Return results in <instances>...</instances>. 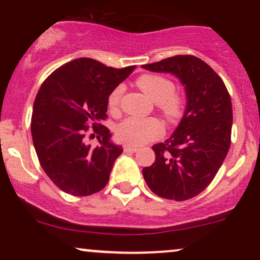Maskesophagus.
Wrapping results in <instances>:
<instances>
[{
    "instance_id": "1",
    "label": "esophagus",
    "mask_w": 260,
    "mask_h": 260,
    "mask_svg": "<svg viewBox=\"0 0 260 260\" xmlns=\"http://www.w3.org/2000/svg\"><path fill=\"white\" fill-rule=\"evenodd\" d=\"M123 150L126 151V153H136V151H138V148L133 147V145H129V144H124Z\"/></svg>"
}]
</instances>
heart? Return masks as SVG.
Here are the masks:
<instances>
[{
	"label": "heart",
	"mask_w": 260,
	"mask_h": 260,
	"mask_svg": "<svg viewBox=\"0 0 260 260\" xmlns=\"http://www.w3.org/2000/svg\"><path fill=\"white\" fill-rule=\"evenodd\" d=\"M136 84L154 103L170 123H175L183 116L184 99L174 91L171 80L157 74H143L136 80ZM122 86H116L107 98L110 110H116L120 105ZM162 133V126L156 118L128 117L116 128V136L123 143L131 145H142L156 139Z\"/></svg>",
	"instance_id": "b5f03b06"
}]
</instances>
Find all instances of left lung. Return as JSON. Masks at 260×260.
Here are the masks:
<instances>
[{"label":"left lung","instance_id":"8db88e82","mask_svg":"<svg viewBox=\"0 0 260 260\" xmlns=\"http://www.w3.org/2000/svg\"><path fill=\"white\" fill-rule=\"evenodd\" d=\"M151 72L171 73L186 89L183 117L169 139L155 144V162L143 169L156 196L187 201L214 180L231 144L232 104L222 79L192 55H177L142 66Z\"/></svg>","mask_w":260,"mask_h":260}]
</instances>
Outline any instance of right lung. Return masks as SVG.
Segmentation results:
<instances>
[{"instance_id":"obj_1","label":"right lung","mask_w":260,"mask_h":260,"mask_svg":"<svg viewBox=\"0 0 260 260\" xmlns=\"http://www.w3.org/2000/svg\"><path fill=\"white\" fill-rule=\"evenodd\" d=\"M134 68L77 58L57 68L39 89L31 115L32 143L45 174L68 194H94L109 182L123 149L110 140V129L101 122L107 117L110 92ZM89 124L98 134L96 148L84 143Z\"/></svg>"}]
</instances>
